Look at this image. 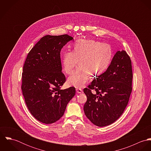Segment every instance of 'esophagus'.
Instances as JSON below:
<instances>
[{"instance_id": "esophagus-1", "label": "esophagus", "mask_w": 151, "mask_h": 151, "mask_svg": "<svg viewBox=\"0 0 151 151\" xmlns=\"http://www.w3.org/2000/svg\"><path fill=\"white\" fill-rule=\"evenodd\" d=\"M76 91L78 93H81L83 92V89L81 88H77Z\"/></svg>"}]
</instances>
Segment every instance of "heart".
Segmentation results:
<instances>
[{
	"label": "heart",
	"instance_id": "heart-1",
	"mask_svg": "<svg viewBox=\"0 0 151 151\" xmlns=\"http://www.w3.org/2000/svg\"><path fill=\"white\" fill-rule=\"evenodd\" d=\"M112 50L107 43L93 40L78 41L74 46L73 51H67L63 58V68L70 74L78 63L80 65L68 78V83L77 88L84 86L89 76L102 74L110 65Z\"/></svg>",
	"mask_w": 151,
	"mask_h": 151
}]
</instances>
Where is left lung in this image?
Returning a JSON list of instances; mask_svg holds the SVG:
<instances>
[{
	"instance_id": "1",
	"label": "left lung",
	"mask_w": 151,
	"mask_h": 151,
	"mask_svg": "<svg viewBox=\"0 0 151 151\" xmlns=\"http://www.w3.org/2000/svg\"><path fill=\"white\" fill-rule=\"evenodd\" d=\"M132 81L130 58L126 51H117L106 71L84 89L87 97L84 110L87 118L98 127L116 121L128 104Z\"/></svg>"
}]
</instances>
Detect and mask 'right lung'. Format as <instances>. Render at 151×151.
<instances>
[{
	"label": "right lung",
	"instance_id": "add662e5",
	"mask_svg": "<svg viewBox=\"0 0 151 151\" xmlns=\"http://www.w3.org/2000/svg\"><path fill=\"white\" fill-rule=\"evenodd\" d=\"M73 39L67 34L44 36L29 52L23 65L22 89L25 104L32 115L45 124L59 120L76 94L73 86L61 89L66 79L60 51Z\"/></svg>",
	"mask_w": 151,
	"mask_h": 151
}]
</instances>
